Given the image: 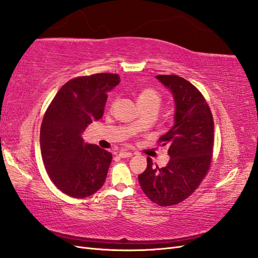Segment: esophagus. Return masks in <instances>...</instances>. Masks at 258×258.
I'll return each instance as SVG.
<instances>
[{
	"label": "esophagus",
	"mask_w": 258,
	"mask_h": 258,
	"mask_svg": "<svg viewBox=\"0 0 258 258\" xmlns=\"http://www.w3.org/2000/svg\"><path fill=\"white\" fill-rule=\"evenodd\" d=\"M118 156H120L121 158H128V157H132V156H133V154H132L131 151H124V150H121L120 153H118Z\"/></svg>",
	"instance_id": "1"
}]
</instances>
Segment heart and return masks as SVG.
<instances>
[{
  "label": "heart",
  "instance_id": "obj_1",
  "mask_svg": "<svg viewBox=\"0 0 258 258\" xmlns=\"http://www.w3.org/2000/svg\"><path fill=\"white\" fill-rule=\"evenodd\" d=\"M138 105L143 109H157L161 103V95L154 88H145L137 96ZM143 123L141 120H137L134 123V130H141Z\"/></svg>",
  "mask_w": 258,
  "mask_h": 258
}]
</instances>
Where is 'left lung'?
Listing matches in <instances>:
<instances>
[{
  "mask_svg": "<svg viewBox=\"0 0 258 258\" xmlns=\"http://www.w3.org/2000/svg\"><path fill=\"white\" fill-rule=\"evenodd\" d=\"M172 92L174 125L158 143L169 146L171 159L164 168L147 158V169L138 175L151 202L172 206L186 200L206 176L213 160L214 118L206 99L194 85L177 75H157Z\"/></svg>",
  "mask_w": 258,
  "mask_h": 258,
  "instance_id": "obj_1",
  "label": "left lung"
}]
</instances>
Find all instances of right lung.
<instances>
[{
  "mask_svg": "<svg viewBox=\"0 0 258 258\" xmlns=\"http://www.w3.org/2000/svg\"><path fill=\"white\" fill-rule=\"evenodd\" d=\"M120 82V76L110 73L73 78L45 111L40 128L42 160L51 181L66 195L85 198L103 185L112 155L85 144L82 133L102 117L108 91Z\"/></svg>",
  "mask_w": 258,
  "mask_h": 258,
  "instance_id": "1",
  "label": "right lung"
}]
</instances>
